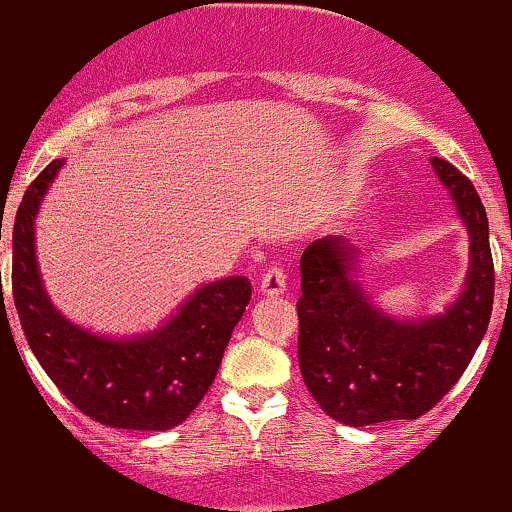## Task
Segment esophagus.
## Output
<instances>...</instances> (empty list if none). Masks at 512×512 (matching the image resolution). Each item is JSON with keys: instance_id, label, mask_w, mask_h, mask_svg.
Here are the masks:
<instances>
[{"instance_id": "34e87169", "label": "esophagus", "mask_w": 512, "mask_h": 512, "mask_svg": "<svg viewBox=\"0 0 512 512\" xmlns=\"http://www.w3.org/2000/svg\"><path fill=\"white\" fill-rule=\"evenodd\" d=\"M260 291L264 296H279V293L286 291V274L284 269L272 267L262 274L260 279Z\"/></svg>"}]
</instances>
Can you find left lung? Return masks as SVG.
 I'll return each mask as SVG.
<instances>
[{"instance_id": "8db88e82", "label": "left lung", "mask_w": 512, "mask_h": 512, "mask_svg": "<svg viewBox=\"0 0 512 512\" xmlns=\"http://www.w3.org/2000/svg\"><path fill=\"white\" fill-rule=\"evenodd\" d=\"M431 166L469 233V272L445 313L397 320L354 281L358 250L320 238L301 257L298 363L320 409L346 426L419 419L452 390L484 339L493 308V257L484 204L455 166Z\"/></svg>"}]
</instances>
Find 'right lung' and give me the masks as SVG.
<instances>
[{
    "label": "right lung",
    "instance_id": "right-lung-1",
    "mask_svg": "<svg viewBox=\"0 0 512 512\" xmlns=\"http://www.w3.org/2000/svg\"><path fill=\"white\" fill-rule=\"evenodd\" d=\"M60 168L57 158L31 182L11 231V291L23 334L52 383L93 421L168 431L195 411L214 383L233 327L250 303L248 276L199 286L158 330L137 337L113 339L74 325L50 303L35 257V216Z\"/></svg>",
    "mask_w": 512,
    "mask_h": 512
}]
</instances>
